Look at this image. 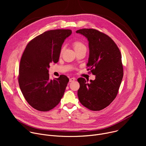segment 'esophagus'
I'll return each instance as SVG.
<instances>
[{
    "label": "esophagus",
    "instance_id": "esophagus-1",
    "mask_svg": "<svg viewBox=\"0 0 146 146\" xmlns=\"http://www.w3.org/2000/svg\"><path fill=\"white\" fill-rule=\"evenodd\" d=\"M75 80V78H69V82H73Z\"/></svg>",
    "mask_w": 146,
    "mask_h": 146
}]
</instances>
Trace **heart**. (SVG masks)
I'll use <instances>...</instances> for the list:
<instances>
[{"instance_id":"b5f03b06","label":"heart","mask_w":146,"mask_h":146,"mask_svg":"<svg viewBox=\"0 0 146 146\" xmlns=\"http://www.w3.org/2000/svg\"><path fill=\"white\" fill-rule=\"evenodd\" d=\"M73 47L75 51L81 50L82 48H86L85 45L79 41H75L73 43Z\"/></svg>"}]
</instances>
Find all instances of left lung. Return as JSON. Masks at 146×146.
<instances>
[{
  "mask_svg": "<svg viewBox=\"0 0 146 146\" xmlns=\"http://www.w3.org/2000/svg\"><path fill=\"white\" fill-rule=\"evenodd\" d=\"M76 33L88 41L90 54L88 70L95 75L90 82L79 78L77 95L82 105L92 111H99L108 106L115 98L123 77L120 51L108 35L94 29H82Z\"/></svg>",
  "mask_w": 146,
  "mask_h": 146,
  "instance_id": "obj_1",
  "label": "left lung"
}]
</instances>
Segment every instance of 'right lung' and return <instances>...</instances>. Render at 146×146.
<instances>
[{"mask_svg": "<svg viewBox=\"0 0 146 146\" xmlns=\"http://www.w3.org/2000/svg\"><path fill=\"white\" fill-rule=\"evenodd\" d=\"M70 29L46 31L27 44L21 59L18 82L25 99L37 110L47 111L60 102L69 81L65 75L50 79L48 69L58 62L65 40Z\"/></svg>", "mask_w": 146, "mask_h": 146, "instance_id": "add662e5", "label": "right lung"}]
</instances>
